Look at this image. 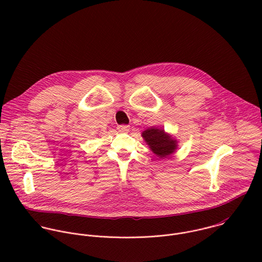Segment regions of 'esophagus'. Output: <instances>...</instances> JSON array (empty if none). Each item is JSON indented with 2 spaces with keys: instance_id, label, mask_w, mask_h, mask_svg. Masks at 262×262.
Returning <instances> with one entry per match:
<instances>
[{
  "instance_id": "obj_1",
  "label": "esophagus",
  "mask_w": 262,
  "mask_h": 262,
  "mask_svg": "<svg viewBox=\"0 0 262 262\" xmlns=\"http://www.w3.org/2000/svg\"><path fill=\"white\" fill-rule=\"evenodd\" d=\"M117 129L119 132H127L129 129V126L128 125H125V124H121V125H118L117 126Z\"/></svg>"
}]
</instances>
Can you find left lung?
<instances>
[{"instance_id": "8db88e82", "label": "left lung", "mask_w": 262, "mask_h": 262, "mask_svg": "<svg viewBox=\"0 0 262 262\" xmlns=\"http://www.w3.org/2000/svg\"><path fill=\"white\" fill-rule=\"evenodd\" d=\"M142 137L150 147L154 154L160 158H166L173 154L177 147L176 141L169 135L165 134L164 129L148 128L142 133Z\"/></svg>"}]
</instances>
